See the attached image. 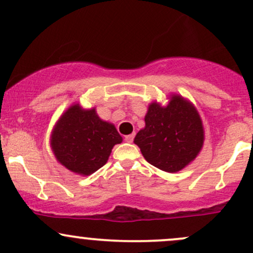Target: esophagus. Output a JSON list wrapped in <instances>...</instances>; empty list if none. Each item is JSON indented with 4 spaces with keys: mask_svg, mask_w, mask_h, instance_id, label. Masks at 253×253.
<instances>
[{
    "mask_svg": "<svg viewBox=\"0 0 253 253\" xmlns=\"http://www.w3.org/2000/svg\"><path fill=\"white\" fill-rule=\"evenodd\" d=\"M133 139H134V133H132V134L125 136V141H126V143H132Z\"/></svg>",
    "mask_w": 253,
    "mask_h": 253,
    "instance_id": "esophagus-1",
    "label": "esophagus"
}]
</instances>
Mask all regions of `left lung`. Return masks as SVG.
Here are the masks:
<instances>
[{
	"mask_svg": "<svg viewBox=\"0 0 253 253\" xmlns=\"http://www.w3.org/2000/svg\"><path fill=\"white\" fill-rule=\"evenodd\" d=\"M134 143L151 165L176 172L189 164L201 150L202 121L193 104L172 96L167 107L150 104L145 128L139 130Z\"/></svg>",
	"mask_w": 253,
	"mask_h": 253,
	"instance_id": "1",
	"label": "left lung"
}]
</instances>
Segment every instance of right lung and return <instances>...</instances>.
I'll list each match as a JSON object with an SVG mask.
<instances>
[{
    "label": "right lung",
    "instance_id": "1",
    "mask_svg": "<svg viewBox=\"0 0 253 253\" xmlns=\"http://www.w3.org/2000/svg\"><path fill=\"white\" fill-rule=\"evenodd\" d=\"M123 138L114 125L102 121L95 109L76 104L66 110L52 133L51 145L58 161L72 172L90 175L108 161L115 144Z\"/></svg>",
    "mask_w": 253,
    "mask_h": 253
}]
</instances>
